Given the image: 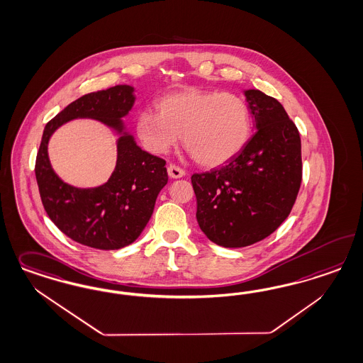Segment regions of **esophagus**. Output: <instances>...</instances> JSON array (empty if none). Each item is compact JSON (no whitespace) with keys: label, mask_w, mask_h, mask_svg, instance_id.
Wrapping results in <instances>:
<instances>
[{"label":"esophagus","mask_w":363,"mask_h":363,"mask_svg":"<svg viewBox=\"0 0 363 363\" xmlns=\"http://www.w3.org/2000/svg\"><path fill=\"white\" fill-rule=\"evenodd\" d=\"M168 175L172 179H180V177L186 175V171L183 168L177 167L175 164H169L168 165Z\"/></svg>","instance_id":"esophagus-1"}]
</instances>
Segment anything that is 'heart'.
<instances>
[{"label": "heart", "mask_w": 363, "mask_h": 363, "mask_svg": "<svg viewBox=\"0 0 363 363\" xmlns=\"http://www.w3.org/2000/svg\"><path fill=\"white\" fill-rule=\"evenodd\" d=\"M157 111H144L136 118L139 140L156 155L168 152L184 135L192 157L216 167L235 157L250 139L251 115L239 94L188 89L164 96Z\"/></svg>", "instance_id": "obj_1"}]
</instances>
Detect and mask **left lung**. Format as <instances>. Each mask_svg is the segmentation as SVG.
Segmentation results:
<instances>
[{
  "instance_id": "obj_1",
  "label": "left lung",
  "mask_w": 363,
  "mask_h": 363,
  "mask_svg": "<svg viewBox=\"0 0 363 363\" xmlns=\"http://www.w3.org/2000/svg\"><path fill=\"white\" fill-rule=\"evenodd\" d=\"M255 133L225 165L191 176L200 230L218 246H251L293 210L302 182L301 136L281 103L245 91Z\"/></svg>"
}]
</instances>
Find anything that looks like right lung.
I'll list each match as a JSON object with an SVG mask.
<instances>
[{
    "label": "right lung",
    "instance_id": "1",
    "mask_svg": "<svg viewBox=\"0 0 363 363\" xmlns=\"http://www.w3.org/2000/svg\"><path fill=\"white\" fill-rule=\"evenodd\" d=\"M133 103V88L129 85L84 94L44 129L35 167L43 206L61 233L84 246L118 250L139 238L168 182L165 160L143 151L133 136L123 133L117 141L116 167L106 184L76 188L64 183L52 169L48 141L60 125L77 117L96 118L121 133V117L128 115Z\"/></svg>",
    "mask_w": 363,
    "mask_h": 363
}]
</instances>
